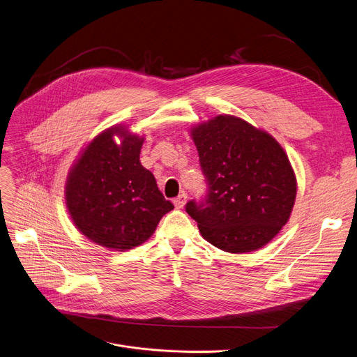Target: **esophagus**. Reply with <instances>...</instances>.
<instances>
[{"label": "esophagus", "mask_w": 357, "mask_h": 357, "mask_svg": "<svg viewBox=\"0 0 357 357\" xmlns=\"http://www.w3.org/2000/svg\"><path fill=\"white\" fill-rule=\"evenodd\" d=\"M185 202H186V194H183V192L179 194V195L174 199V205H175V208H178V209L183 208Z\"/></svg>", "instance_id": "obj_1"}]
</instances>
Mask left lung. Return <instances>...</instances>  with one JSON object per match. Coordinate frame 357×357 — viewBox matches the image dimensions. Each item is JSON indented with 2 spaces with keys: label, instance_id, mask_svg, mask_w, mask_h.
<instances>
[{
  "label": "left lung",
  "instance_id": "left-lung-1",
  "mask_svg": "<svg viewBox=\"0 0 357 357\" xmlns=\"http://www.w3.org/2000/svg\"><path fill=\"white\" fill-rule=\"evenodd\" d=\"M208 183L205 201L186 204L204 240L232 254L268 244L287 224L297 179L287 153L266 130L231 114L191 129Z\"/></svg>",
  "mask_w": 357,
  "mask_h": 357
}]
</instances>
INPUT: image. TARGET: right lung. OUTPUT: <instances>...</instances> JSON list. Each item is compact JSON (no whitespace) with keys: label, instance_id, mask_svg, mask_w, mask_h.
<instances>
[{"label":"right lung","instance_id":"1","mask_svg":"<svg viewBox=\"0 0 357 357\" xmlns=\"http://www.w3.org/2000/svg\"><path fill=\"white\" fill-rule=\"evenodd\" d=\"M142 136L122 125L112 126L90 142L68 172L70 217L86 238L105 248L126 251L144 244L174 209L152 172L142 166Z\"/></svg>","mask_w":357,"mask_h":357}]
</instances>
